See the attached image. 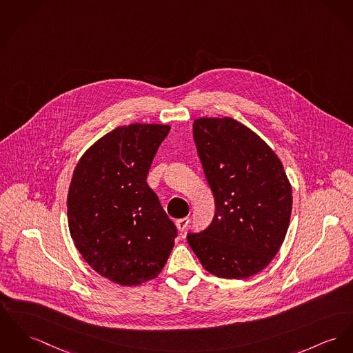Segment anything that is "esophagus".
<instances>
[{
  "label": "esophagus",
  "instance_id": "obj_1",
  "mask_svg": "<svg viewBox=\"0 0 353 353\" xmlns=\"http://www.w3.org/2000/svg\"><path fill=\"white\" fill-rule=\"evenodd\" d=\"M188 223V218H181V219H176V221H175V226H176V229H178L179 232H183V230L186 229Z\"/></svg>",
  "mask_w": 353,
  "mask_h": 353
}]
</instances>
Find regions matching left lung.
<instances>
[{"instance_id": "1", "label": "left lung", "mask_w": 353, "mask_h": 353, "mask_svg": "<svg viewBox=\"0 0 353 353\" xmlns=\"http://www.w3.org/2000/svg\"><path fill=\"white\" fill-rule=\"evenodd\" d=\"M192 131L215 214L206 230L188 235V245L214 276L252 277L281 248L292 214V185L277 154L241 121L195 119Z\"/></svg>"}]
</instances>
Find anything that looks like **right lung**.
<instances>
[{"label":"right lung","instance_id":"right-lung-1","mask_svg":"<svg viewBox=\"0 0 353 353\" xmlns=\"http://www.w3.org/2000/svg\"><path fill=\"white\" fill-rule=\"evenodd\" d=\"M168 124L120 125L83 154L67 196L68 228L84 261L104 279L135 286L155 279L176 228L147 175Z\"/></svg>","mask_w":353,"mask_h":353}]
</instances>
